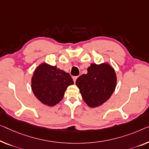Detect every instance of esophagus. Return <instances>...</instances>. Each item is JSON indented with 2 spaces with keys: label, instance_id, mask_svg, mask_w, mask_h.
Listing matches in <instances>:
<instances>
[{
  "label": "esophagus",
  "instance_id": "obj_1",
  "mask_svg": "<svg viewBox=\"0 0 149 149\" xmlns=\"http://www.w3.org/2000/svg\"><path fill=\"white\" fill-rule=\"evenodd\" d=\"M77 78V76H74V77H73V80H74V83L75 82V81H76Z\"/></svg>",
  "mask_w": 149,
  "mask_h": 149
}]
</instances>
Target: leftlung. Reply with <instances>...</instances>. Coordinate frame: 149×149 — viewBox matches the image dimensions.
<instances>
[{
  "mask_svg": "<svg viewBox=\"0 0 149 149\" xmlns=\"http://www.w3.org/2000/svg\"><path fill=\"white\" fill-rule=\"evenodd\" d=\"M116 75L108 63L97 65L92 63L88 73L79 76L75 81L82 98L91 108H96L106 102L116 86Z\"/></svg>",
  "mask_w": 149,
  "mask_h": 149,
  "instance_id": "left-lung-1",
  "label": "left lung"
}]
</instances>
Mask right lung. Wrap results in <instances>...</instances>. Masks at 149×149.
<instances>
[{"mask_svg":"<svg viewBox=\"0 0 149 149\" xmlns=\"http://www.w3.org/2000/svg\"><path fill=\"white\" fill-rule=\"evenodd\" d=\"M72 84L74 81L68 73L45 63L35 69L31 79L33 94L41 103L49 106L58 104L66 89Z\"/></svg>","mask_w":149,"mask_h":149,"instance_id":"1","label":"right lung"}]
</instances>
